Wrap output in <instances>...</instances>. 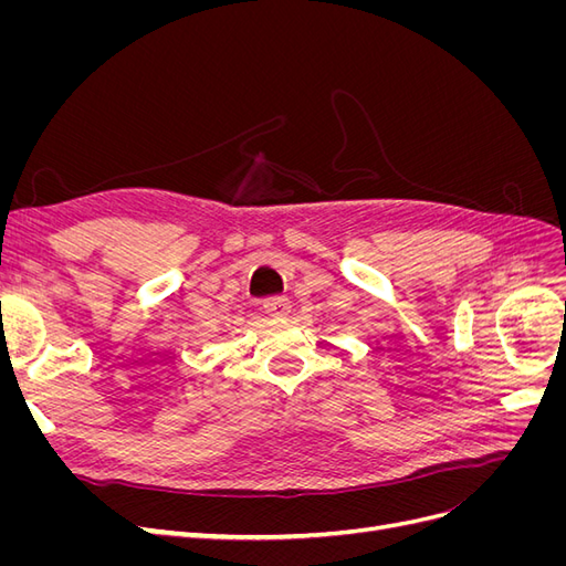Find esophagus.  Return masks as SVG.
I'll return each instance as SVG.
<instances>
[{"mask_svg":"<svg viewBox=\"0 0 566 566\" xmlns=\"http://www.w3.org/2000/svg\"><path fill=\"white\" fill-rule=\"evenodd\" d=\"M264 312L271 318H285L290 314V300L287 297H269V300H264Z\"/></svg>","mask_w":566,"mask_h":566,"instance_id":"esophagus-1","label":"esophagus"}]
</instances>
